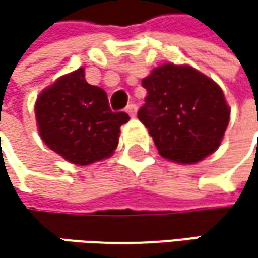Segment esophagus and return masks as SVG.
Listing matches in <instances>:
<instances>
[{"label": "esophagus", "instance_id": "esophagus-1", "mask_svg": "<svg viewBox=\"0 0 258 258\" xmlns=\"http://www.w3.org/2000/svg\"><path fill=\"white\" fill-rule=\"evenodd\" d=\"M125 112L128 113L131 118H134V116H136V113H137V106H136V104H128V106H127V109H125Z\"/></svg>", "mask_w": 258, "mask_h": 258}]
</instances>
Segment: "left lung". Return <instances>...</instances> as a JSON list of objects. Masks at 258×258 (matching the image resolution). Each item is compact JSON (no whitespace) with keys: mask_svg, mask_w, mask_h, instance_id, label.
<instances>
[{"mask_svg":"<svg viewBox=\"0 0 258 258\" xmlns=\"http://www.w3.org/2000/svg\"><path fill=\"white\" fill-rule=\"evenodd\" d=\"M142 86L148 94L137 118L163 158L196 164L218 149L230 107L217 82L191 66L167 62L155 67Z\"/></svg>","mask_w":258,"mask_h":258,"instance_id":"left-lung-1","label":"left lung"}]
</instances>
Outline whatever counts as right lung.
I'll use <instances>...</instances> for the list:
<instances>
[{"label": "right lung", "instance_id": "add662e5", "mask_svg": "<svg viewBox=\"0 0 258 258\" xmlns=\"http://www.w3.org/2000/svg\"><path fill=\"white\" fill-rule=\"evenodd\" d=\"M34 110L44 145L76 166L109 158L118 146L121 125L130 121L125 112L110 110L107 94L86 82L83 67L44 88Z\"/></svg>", "mask_w": 258, "mask_h": 258}]
</instances>
